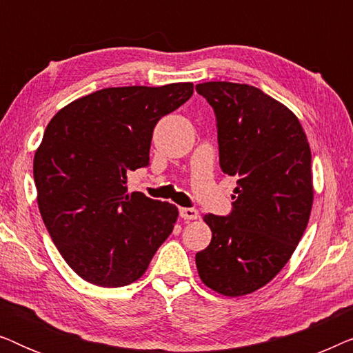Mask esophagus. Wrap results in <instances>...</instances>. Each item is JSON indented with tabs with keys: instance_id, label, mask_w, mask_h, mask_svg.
I'll return each instance as SVG.
<instances>
[{
	"instance_id": "1",
	"label": "esophagus",
	"mask_w": 353,
	"mask_h": 353,
	"mask_svg": "<svg viewBox=\"0 0 353 353\" xmlns=\"http://www.w3.org/2000/svg\"><path fill=\"white\" fill-rule=\"evenodd\" d=\"M180 216L183 220H197L199 212H197L196 209H190V207H181Z\"/></svg>"
}]
</instances>
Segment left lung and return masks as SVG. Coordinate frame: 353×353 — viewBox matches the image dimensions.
<instances>
[{
    "label": "left lung",
    "mask_w": 353,
    "mask_h": 353,
    "mask_svg": "<svg viewBox=\"0 0 353 353\" xmlns=\"http://www.w3.org/2000/svg\"><path fill=\"white\" fill-rule=\"evenodd\" d=\"M214 109L220 167L238 178L230 215H204L212 241L196 254L202 283L228 297L268 284L288 263L313 204L312 152L301 122L262 90L196 85Z\"/></svg>",
    "instance_id": "left-lung-1"
}]
</instances>
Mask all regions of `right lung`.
<instances>
[{
    "instance_id": "obj_1",
    "label": "right lung",
    "mask_w": 353,
    "mask_h": 353,
    "mask_svg": "<svg viewBox=\"0 0 353 353\" xmlns=\"http://www.w3.org/2000/svg\"><path fill=\"white\" fill-rule=\"evenodd\" d=\"M192 91V83L104 88L48 123L33 159L38 209L62 259L85 281L132 284L173 231L176 207L128 194L127 172L149 165L154 127Z\"/></svg>"
}]
</instances>
